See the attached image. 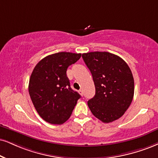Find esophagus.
Instances as JSON below:
<instances>
[{
  "mask_svg": "<svg viewBox=\"0 0 158 158\" xmlns=\"http://www.w3.org/2000/svg\"><path fill=\"white\" fill-rule=\"evenodd\" d=\"M79 93H80V94L81 95V96H83V91L82 89H81V90H79Z\"/></svg>",
  "mask_w": 158,
  "mask_h": 158,
  "instance_id": "1",
  "label": "esophagus"
}]
</instances>
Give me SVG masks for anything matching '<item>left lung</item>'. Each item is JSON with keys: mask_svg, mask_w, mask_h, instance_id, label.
<instances>
[{"mask_svg": "<svg viewBox=\"0 0 158 158\" xmlns=\"http://www.w3.org/2000/svg\"><path fill=\"white\" fill-rule=\"evenodd\" d=\"M95 85V95L88 106L95 117L109 123L124 115L134 95V79L129 66L108 52L83 53Z\"/></svg>", "mask_w": 158, "mask_h": 158, "instance_id": "8db88e82", "label": "left lung"}]
</instances>
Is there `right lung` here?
<instances>
[{"label":"right lung","mask_w":158,"mask_h":158,"mask_svg":"<svg viewBox=\"0 0 158 158\" xmlns=\"http://www.w3.org/2000/svg\"><path fill=\"white\" fill-rule=\"evenodd\" d=\"M81 57V53L57 52L42 58L33 70L29 94L39 115L48 123H64L81 98L71 89L67 76L69 66Z\"/></svg>","instance_id":"1"}]
</instances>
